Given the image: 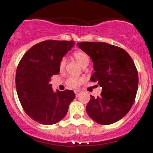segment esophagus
<instances>
[{
    "label": "esophagus",
    "instance_id": "34e87169",
    "mask_svg": "<svg viewBox=\"0 0 153 153\" xmlns=\"http://www.w3.org/2000/svg\"><path fill=\"white\" fill-rule=\"evenodd\" d=\"M75 95H76V97H78V96H79V95L81 93V91L76 90V91H75Z\"/></svg>",
    "mask_w": 153,
    "mask_h": 153
}]
</instances>
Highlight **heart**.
<instances>
[{
    "mask_svg": "<svg viewBox=\"0 0 153 153\" xmlns=\"http://www.w3.org/2000/svg\"><path fill=\"white\" fill-rule=\"evenodd\" d=\"M74 58L79 63L80 65L82 67H86L89 64V57L85 52L83 51H78L74 53ZM67 64V60L65 58H63L60 62V69L63 70ZM84 81V78L83 77H75L71 76L67 80V85L72 88L78 87Z\"/></svg>",
    "mask_w": 153,
    "mask_h": 153,
    "instance_id": "b5f03b06",
    "label": "heart"
}]
</instances>
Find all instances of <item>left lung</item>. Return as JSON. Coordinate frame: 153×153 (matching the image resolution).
Listing matches in <instances>:
<instances>
[{"mask_svg":"<svg viewBox=\"0 0 153 153\" xmlns=\"http://www.w3.org/2000/svg\"><path fill=\"white\" fill-rule=\"evenodd\" d=\"M77 45L93 62L95 72L90 80L102 87L101 96L90 95L86 112L100 124L117 122L130 110L136 96L138 75L133 61L124 49L104 42Z\"/></svg>","mask_w":153,"mask_h":153,"instance_id":"1","label":"left lung"}]
</instances>
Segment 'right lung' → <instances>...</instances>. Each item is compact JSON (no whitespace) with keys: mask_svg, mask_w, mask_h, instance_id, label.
Masks as SVG:
<instances>
[{"mask_svg":"<svg viewBox=\"0 0 153 153\" xmlns=\"http://www.w3.org/2000/svg\"><path fill=\"white\" fill-rule=\"evenodd\" d=\"M75 45L73 41H42L24 54L17 67L15 85L26 113L44 125L59 122L65 117L75 94L72 90L54 92L51 77L58 75L63 57Z\"/></svg>","mask_w":153,"mask_h":153,"instance_id":"obj_1","label":"right lung"}]
</instances>
